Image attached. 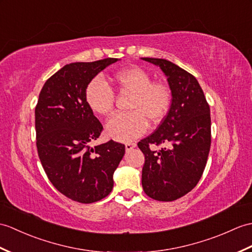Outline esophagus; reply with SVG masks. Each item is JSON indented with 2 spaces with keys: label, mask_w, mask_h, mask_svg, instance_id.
<instances>
[{
  "label": "esophagus",
  "mask_w": 252,
  "mask_h": 252,
  "mask_svg": "<svg viewBox=\"0 0 252 252\" xmlns=\"http://www.w3.org/2000/svg\"><path fill=\"white\" fill-rule=\"evenodd\" d=\"M136 147V144L135 143H126V151H130V150H132L133 148H135Z\"/></svg>",
  "instance_id": "obj_1"
}]
</instances>
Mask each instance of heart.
Returning a JSON list of instances; mask_svg holds the SVG:
<instances>
[{
	"mask_svg": "<svg viewBox=\"0 0 252 252\" xmlns=\"http://www.w3.org/2000/svg\"><path fill=\"white\" fill-rule=\"evenodd\" d=\"M114 83L119 90L133 94L128 113L117 114L106 125L108 136L119 142H130L147 131L148 121L158 125L165 118L172 103L167 85L153 83L151 76L139 67H130L116 73ZM85 101L93 113L99 116L112 114L115 93L106 81L95 77L87 85Z\"/></svg>",
	"mask_w": 252,
	"mask_h": 252,
	"instance_id": "heart-1",
	"label": "heart"
}]
</instances>
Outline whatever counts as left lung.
I'll return each instance as SVG.
<instances>
[{
  "instance_id": "left-lung-1",
  "label": "left lung",
  "mask_w": 252,
  "mask_h": 252,
  "mask_svg": "<svg viewBox=\"0 0 252 252\" xmlns=\"http://www.w3.org/2000/svg\"><path fill=\"white\" fill-rule=\"evenodd\" d=\"M165 74L172 104L157 130L138 142L145 156L142 185L146 194L171 202L186 195L201 179L212 142L210 109L198 81L165 59L142 58ZM150 144H164L157 152Z\"/></svg>"
}]
</instances>
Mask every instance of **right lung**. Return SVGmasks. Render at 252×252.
<instances>
[{
	"label": "right lung",
	"instance_id": "1",
	"mask_svg": "<svg viewBox=\"0 0 252 252\" xmlns=\"http://www.w3.org/2000/svg\"><path fill=\"white\" fill-rule=\"evenodd\" d=\"M116 58L64 65L47 79L35 107L39 160L50 183L75 202L90 204L113 190V175L125 155L124 144L91 147L103 126L85 101L87 85Z\"/></svg>",
	"mask_w": 252,
	"mask_h": 252
}]
</instances>
